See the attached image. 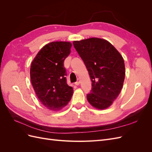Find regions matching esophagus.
Returning a JSON list of instances; mask_svg holds the SVG:
<instances>
[{"instance_id":"esophagus-1","label":"esophagus","mask_w":152,"mask_h":152,"mask_svg":"<svg viewBox=\"0 0 152 152\" xmlns=\"http://www.w3.org/2000/svg\"><path fill=\"white\" fill-rule=\"evenodd\" d=\"M75 84L76 86H79V85L80 84V80H79V79H77V82H75Z\"/></svg>"}]
</instances>
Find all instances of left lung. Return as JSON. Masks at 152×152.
Here are the masks:
<instances>
[{
	"label": "left lung",
	"instance_id": "1",
	"mask_svg": "<svg viewBox=\"0 0 152 152\" xmlns=\"http://www.w3.org/2000/svg\"><path fill=\"white\" fill-rule=\"evenodd\" d=\"M92 81L89 103L100 110L107 108L121 93L125 79V65L121 54L107 40L90 38L73 41Z\"/></svg>",
	"mask_w": 152,
	"mask_h": 152
}]
</instances>
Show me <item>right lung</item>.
<instances>
[{"label":"right lung","mask_w":152,"mask_h":152,"mask_svg":"<svg viewBox=\"0 0 152 152\" xmlns=\"http://www.w3.org/2000/svg\"><path fill=\"white\" fill-rule=\"evenodd\" d=\"M72 44L53 42L40 49L31 64L30 79L35 93L45 107L61 110L70 102L73 93L66 82L64 61L71 52Z\"/></svg>","instance_id":"right-lung-1"}]
</instances>
